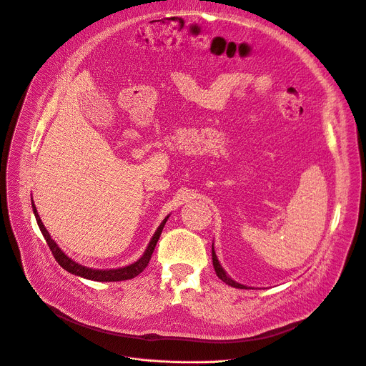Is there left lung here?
<instances>
[{
	"mask_svg": "<svg viewBox=\"0 0 366 366\" xmlns=\"http://www.w3.org/2000/svg\"><path fill=\"white\" fill-rule=\"evenodd\" d=\"M212 260H213V267H214V271H216V275H217L219 278H221L225 284H228V285H231V287H235V288H247L246 285H241V284L235 282L234 280H231V278L225 274V271L222 269V266L219 264V262H217V257H216V254H214L213 247H212Z\"/></svg>",
	"mask_w": 366,
	"mask_h": 366,
	"instance_id": "left-lung-1",
	"label": "left lung"
}]
</instances>
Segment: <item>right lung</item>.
Listing matches in <instances>:
<instances>
[{
    "label": "right lung",
    "instance_id": "obj_1",
    "mask_svg": "<svg viewBox=\"0 0 366 366\" xmlns=\"http://www.w3.org/2000/svg\"><path fill=\"white\" fill-rule=\"evenodd\" d=\"M32 209H34V213H35V217H36V222H38V227L46 241L48 247H50L54 259L57 260V263L63 267V269H66L67 272L73 274V275H78V277H82V278H86V280H92V281H100V282H109V281H125V280H131L137 275H139L145 267H147L150 259H152V254L154 252V247L157 244V241L160 238V234H162V229L167 221V217L164 219V221L162 222V225L157 228L154 237L152 238L150 244L147 247V250H145V253L142 254V257L139 260H137L135 263L129 264V266H125V267H119V269H109V271H100V269H91V267H85L76 262H73L71 259H69L61 250L60 247L56 244V241L51 238V235L48 234V231L45 229L44 224L41 222V217L36 212V207L32 202Z\"/></svg>",
    "mask_w": 366,
    "mask_h": 366
}]
</instances>
